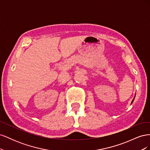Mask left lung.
I'll return each mask as SVG.
<instances>
[{
	"instance_id": "8db88e82",
	"label": "left lung",
	"mask_w": 150,
	"mask_h": 150,
	"mask_svg": "<svg viewBox=\"0 0 150 150\" xmlns=\"http://www.w3.org/2000/svg\"><path fill=\"white\" fill-rule=\"evenodd\" d=\"M134 97H135V96H134ZM134 98H133V101H132V102H131V104H132V103H133V101H134Z\"/></svg>"
}]
</instances>
